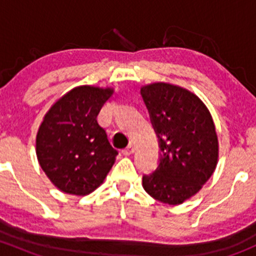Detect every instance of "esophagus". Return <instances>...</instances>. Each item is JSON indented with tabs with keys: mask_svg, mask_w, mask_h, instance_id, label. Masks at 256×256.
Here are the masks:
<instances>
[{
	"mask_svg": "<svg viewBox=\"0 0 256 256\" xmlns=\"http://www.w3.org/2000/svg\"><path fill=\"white\" fill-rule=\"evenodd\" d=\"M134 152H135V147H134L132 144H130V146H128L126 148L122 150V154H125V156H130V154H132Z\"/></svg>",
	"mask_w": 256,
	"mask_h": 256,
	"instance_id": "34e87169",
	"label": "esophagus"
}]
</instances>
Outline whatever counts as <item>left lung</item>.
Listing matches in <instances>:
<instances>
[{
    "label": "left lung",
    "instance_id": "1",
    "mask_svg": "<svg viewBox=\"0 0 256 256\" xmlns=\"http://www.w3.org/2000/svg\"><path fill=\"white\" fill-rule=\"evenodd\" d=\"M141 95L160 144L154 172L142 186L154 200L180 204L210 178L218 162V138L210 112L202 100L177 85L154 82Z\"/></svg>",
    "mask_w": 256,
    "mask_h": 256
}]
</instances>
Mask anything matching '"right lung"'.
<instances>
[{
    "mask_svg": "<svg viewBox=\"0 0 256 256\" xmlns=\"http://www.w3.org/2000/svg\"><path fill=\"white\" fill-rule=\"evenodd\" d=\"M112 92V88H74L46 114L36 152L44 174L62 192L89 194L112 170L118 152L96 118Z\"/></svg>",
    "mask_w": 256,
    "mask_h": 256,
    "instance_id": "right-lung-1",
    "label": "right lung"
}]
</instances>
